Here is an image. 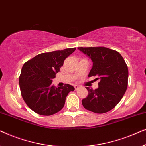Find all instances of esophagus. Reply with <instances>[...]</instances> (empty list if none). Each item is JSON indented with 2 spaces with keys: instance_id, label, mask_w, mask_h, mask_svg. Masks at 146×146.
<instances>
[{
  "instance_id": "esophagus-1",
  "label": "esophagus",
  "mask_w": 146,
  "mask_h": 146,
  "mask_svg": "<svg viewBox=\"0 0 146 146\" xmlns=\"http://www.w3.org/2000/svg\"><path fill=\"white\" fill-rule=\"evenodd\" d=\"M79 88H80V86H79L78 85H74V88H75L76 90H78Z\"/></svg>"
}]
</instances>
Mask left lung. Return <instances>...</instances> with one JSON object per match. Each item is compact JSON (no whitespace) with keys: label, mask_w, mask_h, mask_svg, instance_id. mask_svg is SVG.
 <instances>
[{"label":"left lung","mask_w":146,"mask_h":146,"mask_svg":"<svg viewBox=\"0 0 146 146\" xmlns=\"http://www.w3.org/2000/svg\"><path fill=\"white\" fill-rule=\"evenodd\" d=\"M92 60L93 66L88 77L99 80L98 88L86 87L88 95L82 101L88 110L104 113L112 110L122 98L127 90L128 68L118 52L106 47H79Z\"/></svg>","instance_id":"8db88e82"}]
</instances>
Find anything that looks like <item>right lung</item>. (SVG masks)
<instances>
[{
  "label": "right lung",
  "instance_id": "1",
  "mask_svg": "<svg viewBox=\"0 0 146 146\" xmlns=\"http://www.w3.org/2000/svg\"><path fill=\"white\" fill-rule=\"evenodd\" d=\"M75 50L71 48L42 53L24 64L19 76L21 95L28 106L38 114L51 115L58 112L68 93L74 90L68 84L56 88L52 82L64 60Z\"/></svg>",
  "mask_w": 146,
  "mask_h": 146
}]
</instances>
